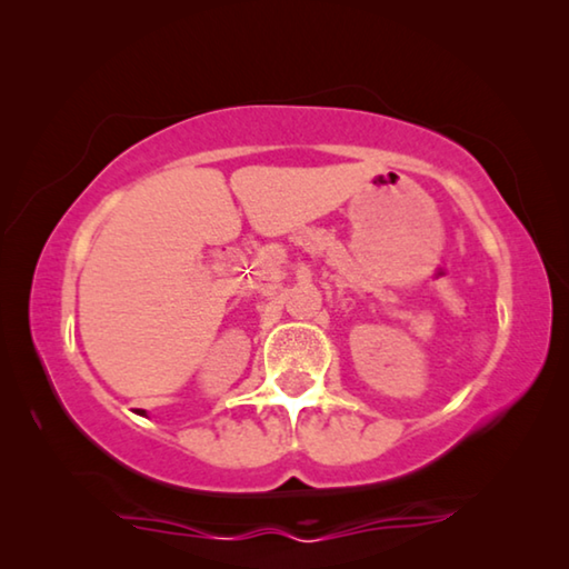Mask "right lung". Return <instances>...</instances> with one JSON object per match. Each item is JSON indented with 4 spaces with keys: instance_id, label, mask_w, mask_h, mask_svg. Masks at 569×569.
Listing matches in <instances>:
<instances>
[{
    "instance_id": "right-lung-1",
    "label": "right lung",
    "mask_w": 569,
    "mask_h": 569,
    "mask_svg": "<svg viewBox=\"0 0 569 569\" xmlns=\"http://www.w3.org/2000/svg\"><path fill=\"white\" fill-rule=\"evenodd\" d=\"M141 415H143V412H141Z\"/></svg>"
}]
</instances>
